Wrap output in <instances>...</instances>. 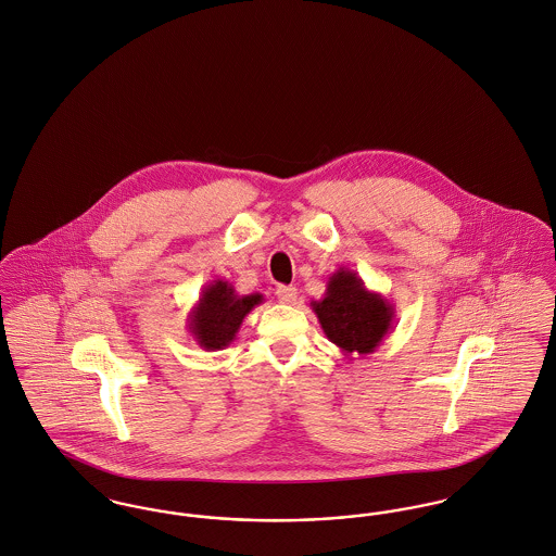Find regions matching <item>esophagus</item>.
I'll use <instances>...</instances> for the list:
<instances>
[{"instance_id": "34e87169", "label": "esophagus", "mask_w": 556, "mask_h": 556, "mask_svg": "<svg viewBox=\"0 0 556 556\" xmlns=\"http://www.w3.org/2000/svg\"><path fill=\"white\" fill-rule=\"evenodd\" d=\"M276 295H278L280 302L287 303V305H293V303L298 302V289H295V287L280 285V287L276 289Z\"/></svg>"}]
</instances>
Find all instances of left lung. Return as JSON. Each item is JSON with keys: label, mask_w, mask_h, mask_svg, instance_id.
<instances>
[{"label": "left lung", "mask_w": 556, "mask_h": 556, "mask_svg": "<svg viewBox=\"0 0 556 556\" xmlns=\"http://www.w3.org/2000/svg\"><path fill=\"white\" fill-rule=\"evenodd\" d=\"M325 336L346 356L371 354L395 327V307L369 291L361 276L340 267L327 280L325 298L309 303Z\"/></svg>", "instance_id": "left-lung-1"}]
</instances>
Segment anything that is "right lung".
I'll return each instance as SVG.
<instances>
[{
  "label": "right lung",
  "instance_id": "right-lung-1",
  "mask_svg": "<svg viewBox=\"0 0 556 556\" xmlns=\"http://www.w3.org/2000/svg\"><path fill=\"white\" fill-rule=\"evenodd\" d=\"M258 303H263L261 293L238 295L233 285L216 278L203 287L200 302L191 307L187 329L203 351H223L236 340L244 316Z\"/></svg>",
  "mask_w": 556,
  "mask_h": 556
}]
</instances>
